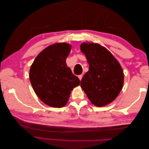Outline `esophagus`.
Here are the masks:
<instances>
[{
	"mask_svg": "<svg viewBox=\"0 0 149 149\" xmlns=\"http://www.w3.org/2000/svg\"><path fill=\"white\" fill-rule=\"evenodd\" d=\"M83 74H80V75H79L78 76V78H79V80L81 81V80L82 79V78H83Z\"/></svg>",
	"mask_w": 149,
	"mask_h": 149,
	"instance_id": "34e87169",
	"label": "esophagus"
}]
</instances>
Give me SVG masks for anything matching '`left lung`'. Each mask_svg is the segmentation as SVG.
Here are the masks:
<instances>
[{
  "label": "left lung",
  "mask_w": 149,
  "mask_h": 149,
  "mask_svg": "<svg viewBox=\"0 0 149 149\" xmlns=\"http://www.w3.org/2000/svg\"><path fill=\"white\" fill-rule=\"evenodd\" d=\"M80 49L89 65L81 81V87L94 105L109 104L123 89V68L112 54L100 44L83 43Z\"/></svg>",
  "instance_id": "obj_1"
}]
</instances>
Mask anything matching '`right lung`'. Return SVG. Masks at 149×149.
Returning <instances> with one entry per match:
<instances>
[{
    "mask_svg": "<svg viewBox=\"0 0 149 149\" xmlns=\"http://www.w3.org/2000/svg\"><path fill=\"white\" fill-rule=\"evenodd\" d=\"M71 48L66 43L49 45L38 54L30 68L29 78L35 93L52 107L65 106L71 91L80 83L66 64Z\"/></svg>",
    "mask_w": 149,
    "mask_h": 149,
    "instance_id": "right-lung-1",
    "label": "right lung"
}]
</instances>
